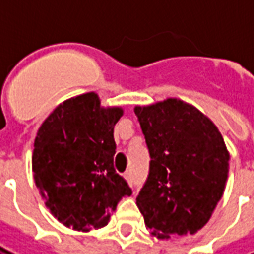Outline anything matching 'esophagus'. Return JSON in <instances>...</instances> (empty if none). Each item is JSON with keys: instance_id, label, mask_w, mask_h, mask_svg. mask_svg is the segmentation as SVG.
I'll return each instance as SVG.
<instances>
[{"instance_id": "esophagus-1", "label": "esophagus", "mask_w": 254, "mask_h": 254, "mask_svg": "<svg viewBox=\"0 0 254 254\" xmlns=\"http://www.w3.org/2000/svg\"><path fill=\"white\" fill-rule=\"evenodd\" d=\"M124 177H125V178H127V181L129 182V185H132V184H133L132 174H130V173H125V174H124Z\"/></svg>"}]
</instances>
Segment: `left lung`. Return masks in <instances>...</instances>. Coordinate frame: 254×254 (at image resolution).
<instances>
[{"label":"left lung","mask_w":254,"mask_h":254,"mask_svg":"<svg viewBox=\"0 0 254 254\" xmlns=\"http://www.w3.org/2000/svg\"><path fill=\"white\" fill-rule=\"evenodd\" d=\"M149 152L148 177L136 197L158 238L194 234L223 194L229 152L218 127L178 99L134 109Z\"/></svg>","instance_id":"1"}]
</instances>
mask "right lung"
I'll use <instances>...</instances> for the list:
<instances>
[{"label": "right lung", "instance_id": "obj_1", "mask_svg": "<svg viewBox=\"0 0 254 254\" xmlns=\"http://www.w3.org/2000/svg\"><path fill=\"white\" fill-rule=\"evenodd\" d=\"M122 109L100 107L94 92L64 102L38 130L32 154L36 187L47 208L67 227L100 229L122 197L127 180L114 169V127Z\"/></svg>", "mask_w": 254, "mask_h": 254}]
</instances>
